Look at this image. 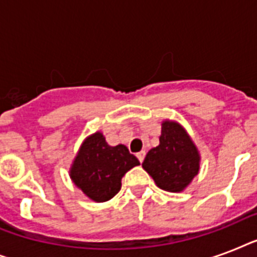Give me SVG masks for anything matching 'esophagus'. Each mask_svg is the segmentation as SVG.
<instances>
[{"label": "esophagus", "instance_id": "esophagus-1", "mask_svg": "<svg viewBox=\"0 0 257 257\" xmlns=\"http://www.w3.org/2000/svg\"><path fill=\"white\" fill-rule=\"evenodd\" d=\"M136 156H137V159H139V161H140V163H143V161H144V157H145V151H141V152H139Z\"/></svg>", "mask_w": 257, "mask_h": 257}]
</instances>
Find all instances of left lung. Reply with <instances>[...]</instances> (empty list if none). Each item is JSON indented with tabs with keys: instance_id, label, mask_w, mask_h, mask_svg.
Listing matches in <instances>:
<instances>
[{
	"instance_id": "8db88e82",
	"label": "left lung",
	"mask_w": 257,
	"mask_h": 257,
	"mask_svg": "<svg viewBox=\"0 0 257 257\" xmlns=\"http://www.w3.org/2000/svg\"><path fill=\"white\" fill-rule=\"evenodd\" d=\"M199 161V152L183 126L164 121L160 144L147 153L143 168L152 176L159 188L180 192L197 175Z\"/></svg>"
}]
</instances>
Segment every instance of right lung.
<instances>
[{"label":"right lung","instance_id":"1","mask_svg":"<svg viewBox=\"0 0 257 257\" xmlns=\"http://www.w3.org/2000/svg\"><path fill=\"white\" fill-rule=\"evenodd\" d=\"M136 165H140V161L125 145L110 147L97 132L81 145L70 169V177L89 199L102 203L120 191L122 176Z\"/></svg>","mask_w":257,"mask_h":257}]
</instances>
